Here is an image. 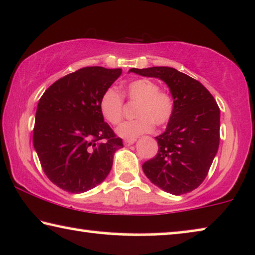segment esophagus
Segmentation results:
<instances>
[{
    "mask_svg": "<svg viewBox=\"0 0 255 255\" xmlns=\"http://www.w3.org/2000/svg\"><path fill=\"white\" fill-rule=\"evenodd\" d=\"M134 141H135V139H127V140H124V145L125 146H130V145H132V144H134Z\"/></svg>",
    "mask_w": 255,
    "mask_h": 255,
    "instance_id": "34e87169",
    "label": "esophagus"
}]
</instances>
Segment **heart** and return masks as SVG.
I'll return each mask as SVG.
<instances>
[{"instance_id": "1", "label": "heart", "mask_w": 255, "mask_h": 255, "mask_svg": "<svg viewBox=\"0 0 255 255\" xmlns=\"http://www.w3.org/2000/svg\"><path fill=\"white\" fill-rule=\"evenodd\" d=\"M125 95L132 102H138L135 116L116 128L117 134L125 139H135L154 128V123L162 127L168 123L174 113V100L168 93L159 90L152 80L139 79L125 86ZM99 109L108 123L116 125L123 117L124 97L115 87L104 90L99 102Z\"/></svg>"}]
</instances>
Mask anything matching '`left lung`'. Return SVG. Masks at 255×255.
Masks as SVG:
<instances>
[{
	"mask_svg": "<svg viewBox=\"0 0 255 255\" xmlns=\"http://www.w3.org/2000/svg\"><path fill=\"white\" fill-rule=\"evenodd\" d=\"M168 86L174 113L166 131L155 137L158 153L142 165L149 181L173 195L193 191L208 175L219 146L221 111L210 92L172 67L131 68Z\"/></svg>",
	"mask_w": 255,
	"mask_h": 255,
	"instance_id": "1",
	"label": "left lung"
}]
</instances>
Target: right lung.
I'll use <instances>...</instances> for the list:
<instances>
[{"label": "right lung", "mask_w": 255, "mask_h": 255, "mask_svg": "<svg viewBox=\"0 0 255 255\" xmlns=\"http://www.w3.org/2000/svg\"><path fill=\"white\" fill-rule=\"evenodd\" d=\"M122 69L85 67L59 79L38 102L33 146L44 173L61 189L85 193L103 182L123 147L99 102Z\"/></svg>", "instance_id": "obj_1"}]
</instances>
